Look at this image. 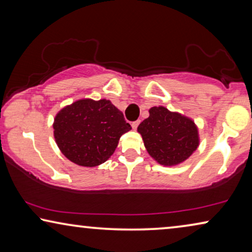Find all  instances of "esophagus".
Instances as JSON below:
<instances>
[{
	"label": "esophagus",
	"mask_w": 252,
	"mask_h": 252,
	"mask_svg": "<svg viewBox=\"0 0 252 252\" xmlns=\"http://www.w3.org/2000/svg\"><path fill=\"white\" fill-rule=\"evenodd\" d=\"M139 120H138V121H134V122H132V123H131V126H132V129H134V130H136L137 129V127H138V126H139Z\"/></svg>",
	"instance_id": "1"
}]
</instances>
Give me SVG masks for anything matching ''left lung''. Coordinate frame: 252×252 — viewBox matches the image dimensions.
<instances>
[{
    "label": "left lung",
    "mask_w": 252,
    "mask_h": 252,
    "mask_svg": "<svg viewBox=\"0 0 252 252\" xmlns=\"http://www.w3.org/2000/svg\"><path fill=\"white\" fill-rule=\"evenodd\" d=\"M148 154L162 165H177L187 160L200 143L192 120L158 106L138 126Z\"/></svg>",
    "instance_id": "8db88e82"
}]
</instances>
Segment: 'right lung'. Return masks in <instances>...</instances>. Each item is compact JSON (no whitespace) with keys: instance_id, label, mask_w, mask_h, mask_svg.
Returning a JSON list of instances; mask_svg holds the SVG:
<instances>
[{"instance_id":"right-lung-1","label":"right lung","mask_w":252,"mask_h":252,"mask_svg":"<svg viewBox=\"0 0 252 252\" xmlns=\"http://www.w3.org/2000/svg\"><path fill=\"white\" fill-rule=\"evenodd\" d=\"M131 130L123 113L106 99H80L56 115L54 136L62 153L81 166H97L112 157Z\"/></svg>"}]
</instances>
